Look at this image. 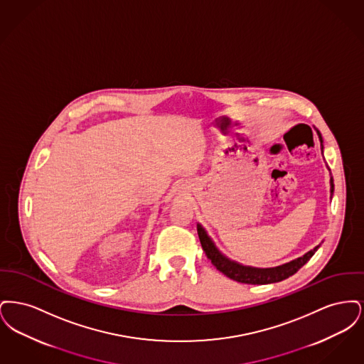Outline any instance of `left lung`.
Instances as JSON below:
<instances>
[{"label":"left lung","mask_w":364,"mask_h":364,"mask_svg":"<svg viewBox=\"0 0 364 364\" xmlns=\"http://www.w3.org/2000/svg\"><path fill=\"white\" fill-rule=\"evenodd\" d=\"M318 132V136L321 140V149L323 150V140L322 136ZM334 191V184H333V177H330V192L333 193ZM198 235H199V240L202 244L203 251L206 252V257L211 260V263L217 267V270H220L223 274H225L226 277L242 282V284H251V285H264V284H272V282H278L282 281L285 278L294 276V273L304 266L312 255L315 254V251L319 248V245H316L314 250L309 251L307 254H304L303 257L297 258V259L291 260L288 263H284L277 267H267V269H259V267H251V266H244L235 260L228 259L225 255H223L220 252V250L214 245L213 240L210 239L206 233V230L203 229V226L198 224Z\"/></svg>","instance_id":"1"}]
</instances>
